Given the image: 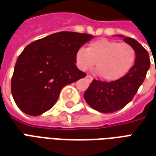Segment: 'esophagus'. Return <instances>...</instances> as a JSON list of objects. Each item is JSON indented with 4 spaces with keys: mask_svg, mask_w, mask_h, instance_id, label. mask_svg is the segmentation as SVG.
<instances>
[{
    "mask_svg": "<svg viewBox=\"0 0 156 156\" xmlns=\"http://www.w3.org/2000/svg\"><path fill=\"white\" fill-rule=\"evenodd\" d=\"M86 78H87V79H88V82H92L93 81V79H94V78L92 77L91 75H88V74L86 76Z\"/></svg>",
    "mask_w": 156,
    "mask_h": 156,
    "instance_id": "obj_1",
    "label": "esophagus"
}]
</instances>
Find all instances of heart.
Listing matches in <instances>:
<instances>
[{"label": "heart", "mask_w": 156, "mask_h": 156, "mask_svg": "<svg viewBox=\"0 0 156 156\" xmlns=\"http://www.w3.org/2000/svg\"><path fill=\"white\" fill-rule=\"evenodd\" d=\"M76 63L83 71L96 62L97 74L106 81H115L127 74L134 66L136 51L131 45L101 38L81 48L75 54Z\"/></svg>", "instance_id": "1"}]
</instances>
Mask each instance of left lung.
<instances>
[{"label": "left lung", "mask_w": 156, "mask_h": 156, "mask_svg": "<svg viewBox=\"0 0 156 156\" xmlns=\"http://www.w3.org/2000/svg\"><path fill=\"white\" fill-rule=\"evenodd\" d=\"M124 41L136 51L134 66L127 74L115 81L94 79L83 95L88 105L98 112L114 113L125 107L136 94L150 68L151 61L146 49L131 37H124Z\"/></svg>", "instance_id": "left-lung-1"}]
</instances>
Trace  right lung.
Listing matches in <instances>:
<instances>
[{
	"label": "right lung",
	"instance_id": "right-lung-1",
	"mask_svg": "<svg viewBox=\"0 0 156 156\" xmlns=\"http://www.w3.org/2000/svg\"><path fill=\"white\" fill-rule=\"evenodd\" d=\"M93 36L60 32L27 45L16 62L12 94L22 112L37 116L56 104L62 88L86 76L76 63V51Z\"/></svg>",
	"mask_w": 156,
	"mask_h": 156
}]
</instances>
